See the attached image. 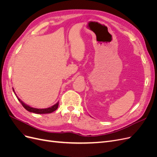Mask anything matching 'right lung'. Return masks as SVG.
I'll list each match as a JSON object with an SVG mask.
<instances>
[{
    "instance_id": "1",
    "label": "right lung",
    "mask_w": 157,
    "mask_h": 157,
    "mask_svg": "<svg viewBox=\"0 0 157 157\" xmlns=\"http://www.w3.org/2000/svg\"><path fill=\"white\" fill-rule=\"evenodd\" d=\"M13 91L14 92V94H15V95L16 96V94L15 93V92H14V90H13ZM17 99L19 100V101H20L21 105H23V107H24L27 111H29V112H31V113H36V114H47V113H51L52 112L55 111L57 109H58V105H59V102H57V103H56L55 105H54L53 106H52L50 107H48V108H46V109H36V108H33V107H31L30 106H29L28 105H27V104H25V103H23L21 99L19 98L17 96H16Z\"/></svg>"
}]
</instances>
